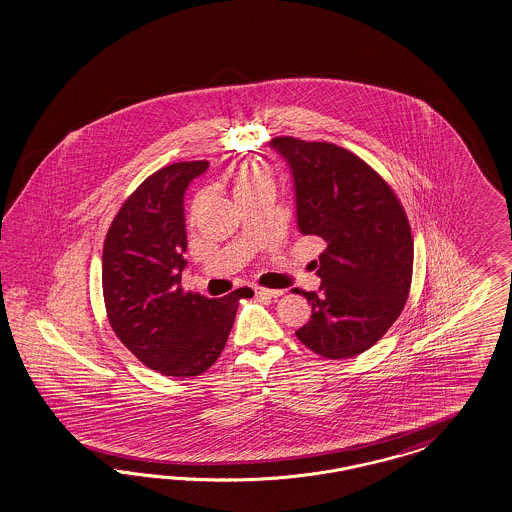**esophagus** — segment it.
Segmentation results:
<instances>
[{"label":"esophagus","instance_id":"obj_1","mask_svg":"<svg viewBox=\"0 0 512 512\" xmlns=\"http://www.w3.org/2000/svg\"><path fill=\"white\" fill-rule=\"evenodd\" d=\"M255 295L266 296V298H278L283 295L281 289H264V287H255Z\"/></svg>","mask_w":512,"mask_h":512}]
</instances>
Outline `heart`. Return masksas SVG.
Returning <instances> with one entry per match:
<instances>
[{"mask_svg":"<svg viewBox=\"0 0 512 512\" xmlns=\"http://www.w3.org/2000/svg\"><path fill=\"white\" fill-rule=\"evenodd\" d=\"M231 184H233L236 199L261 193V191H274L272 174L263 163H257V161H244L236 165L231 172Z\"/></svg>","mask_w":512,"mask_h":512,"instance_id":"heart-1","label":"heart"}]
</instances>
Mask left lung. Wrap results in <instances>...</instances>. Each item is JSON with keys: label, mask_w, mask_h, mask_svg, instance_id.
Here are the masks:
<instances>
[{"label": "left lung", "mask_w": 512, "mask_h": 512, "mask_svg": "<svg viewBox=\"0 0 512 512\" xmlns=\"http://www.w3.org/2000/svg\"><path fill=\"white\" fill-rule=\"evenodd\" d=\"M289 165L296 225L326 249L313 261L319 293L296 338L321 357L351 358L370 349L400 317L413 274V238L402 204L360 157L328 142L278 137Z\"/></svg>", "instance_id": "8db88e82"}]
</instances>
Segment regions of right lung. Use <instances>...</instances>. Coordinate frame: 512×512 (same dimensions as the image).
<instances>
[{"label": "right lung", "mask_w": 512, "mask_h": 512, "mask_svg": "<svg viewBox=\"0 0 512 512\" xmlns=\"http://www.w3.org/2000/svg\"><path fill=\"white\" fill-rule=\"evenodd\" d=\"M208 161H182L146 178L114 217L103 248V296L110 326L142 364L193 377L216 362L249 287L221 298L182 291L187 189Z\"/></svg>", "instance_id": "add662e5"}]
</instances>
